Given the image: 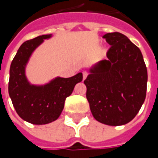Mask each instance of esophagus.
Listing matches in <instances>:
<instances>
[{"instance_id":"obj_1","label":"esophagus","mask_w":158,"mask_h":158,"mask_svg":"<svg viewBox=\"0 0 158 158\" xmlns=\"http://www.w3.org/2000/svg\"><path fill=\"white\" fill-rule=\"evenodd\" d=\"M82 76H83V80H85L86 77L88 76V73L86 71H84V72H82Z\"/></svg>"}]
</instances>
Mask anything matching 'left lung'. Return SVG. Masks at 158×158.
I'll list each match as a JSON object with an SVG mask.
<instances>
[{"label": "left lung", "instance_id": "1", "mask_svg": "<svg viewBox=\"0 0 158 158\" xmlns=\"http://www.w3.org/2000/svg\"><path fill=\"white\" fill-rule=\"evenodd\" d=\"M108 60L96 65L84 80L86 98L98 121L120 126L136 116L146 98L148 73L140 49L119 32L106 33Z\"/></svg>", "mask_w": 158, "mask_h": 158}]
</instances>
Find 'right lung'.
Wrapping results in <instances>:
<instances>
[{
    "label": "right lung",
    "instance_id": "obj_1",
    "mask_svg": "<svg viewBox=\"0 0 158 158\" xmlns=\"http://www.w3.org/2000/svg\"><path fill=\"white\" fill-rule=\"evenodd\" d=\"M51 35H42L22 44L9 69V94L15 112L23 119L35 125L56 120L64 108L66 98L71 95L76 83L82 82V74L69 78L57 77L44 86L28 82L25 65L31 52Z\"/></svg>",
    "mask_w": 158,
    "mask_h": 158
}]
</instances>
